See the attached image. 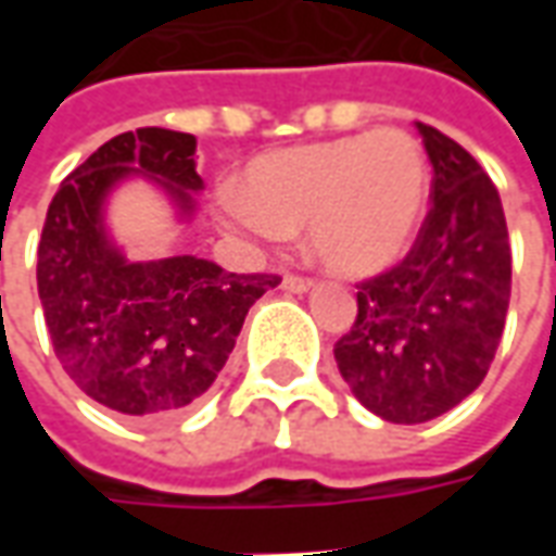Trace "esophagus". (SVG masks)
I'll return each instance as SVG.
<instances>
[{
    "label": "esophagus",
    "mask_w": 556,
    "mask_h": 556,
    "mask_svg": "<svg viewBox=\"0 0 556 556\" xmlns=\"http://www.w3.org/2000/svg\"><path fill=\"white\" fill-rule=\"evenodd\" d=\"M282 289L298 291V294H301V291L313 289V279H309V277H298V274H286V277H282Z\"/></svg>",
    "instance_id": "esophagus-1"
}]
</instances>
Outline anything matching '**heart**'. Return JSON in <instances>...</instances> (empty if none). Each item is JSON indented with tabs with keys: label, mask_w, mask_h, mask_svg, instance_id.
<instances>
[{
	"label": "heart",
	"mask_w": 556,
	"mask_h": 556,
	"mask_svg": "<svg viewBox=\"0 0 556 556\" xmlns=\"http://www.w3.org/2000/svg\"><path fill=\"white\" fill-rule=\"evenodd\" d=\"M429 160L405 130L349 134L255 157L243 190L219 193L231 229L279 243L309 231V250L339 277H372L417 238L429 207Z\"/></svg>",
	"instance_id": "heart-1"
}]
</instances>
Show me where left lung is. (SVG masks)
Masks as SVG:
<instances>
[{
    "label": "left lung",
    "mask_w": 556,
    "mask_h": 556,
    "mask_svg": "<svg viewBox=\"0 0 556 556\" xmlns=\"http://www.w3.org/2000/svg\"><path fill=\"white\" fill-rule=\"evenodd\" d=\"M431 207L408 255L357 286V318L333 345L351 393L387 422L453 410L501 345L513 250L501 193L470 151L422 125Z\"/></svg>",
    "instance_id": "8db88e82"
}]
</instances>
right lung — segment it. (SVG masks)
<instances>
[{
	"mask_svg": "<svg viewBox=\"0 0 556 556\" xmlns=\"http://www.w3.org/2000/svg\"><path fill=\"white\" fill-rule=\"evenodd\" d=\"M195 137L139 127L103 142L67 175L38 243V298L71 381L134 419L175 417L214 384L243 318L277 274H226L195 255L130 265L106 241L101 205L130 172L163 184L190 211Z\"/></svg>",
	"mask_w": 556,
	"mask_h": 556,
	"instance_id": "obj_1",
	"label": "right lung"
}]
</instances>
